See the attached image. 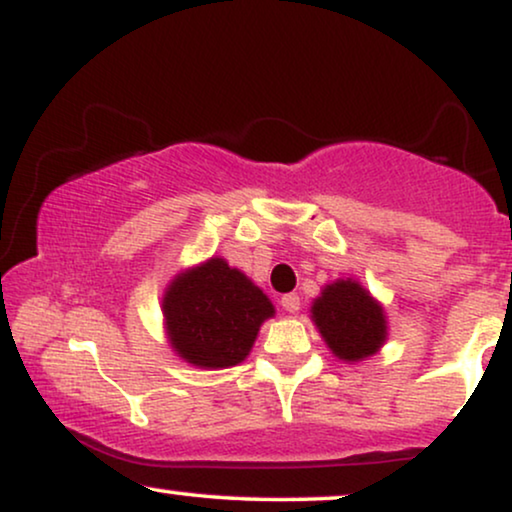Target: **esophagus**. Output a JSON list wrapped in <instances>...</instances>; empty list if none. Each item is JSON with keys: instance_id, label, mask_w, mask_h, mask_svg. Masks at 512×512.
<instances>
[{"instance_id": "1", "label": "esophagus", "mask_w": 512, "mask_h": 512, "mask_svg": "<svg viewBox=\"0 0 512 512\" xmlns=\"http://www.w3.org/2000/svg\"><path fill=\"white\" fill-rule=\"evenodd\" d=\"M282 307L289 314H296L300 310V298L298 293H286V296H282Z\"/></svg>"}]
</instances>
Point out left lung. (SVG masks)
<instances>
[{"label": "left lung", "mask_w": 512, "mask_h": 512, "mask_svg": "<svg viewBox=\"0 0 512 512\" xmlns=\"http://www.w3.org/2000/svg\"><path fill=\"white\" fill-rule=\"evenodd\" d=\"M310 317L331 354L345 363L370 359L389 338L382 303L354 277L328 282L312 300Z\"/></svg>", "instance_id": "left-lung-1"}]
</instances>
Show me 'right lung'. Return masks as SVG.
<instances>
[{
  "label": "right lung",
  "instance_id": "right-lung-1",
  "mask_svg": "<svg viewBox=\"0 0 512 512\" xmlns=\"http://www.w3.org/2000/svg\"><path fill=\"white\" fill-rule=\"evenodd\" d=\"M163 310L167 345L195 368L219 370L247 359L275 305L242 270L212 256L172 277Z\"/></svg>",
  "mask_w": 512,
  "mask_h": 512
}]
</instances>
